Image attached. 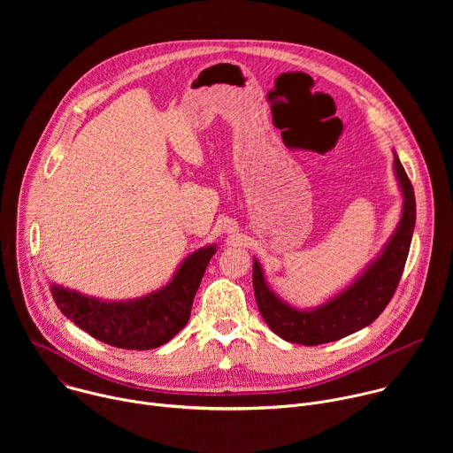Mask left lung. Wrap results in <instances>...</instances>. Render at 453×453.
I'll list each match as a JSON object with an SVG mask.
<instances>
[{
  "instance_id": "8db88e82",
  "label": "left lung",
  "mask_w": 453,
  "mask_h": 453,
  "mask_svg": "<svg viewBox=\"0 0 453 453\" xmlns=\"http://www.w3.org/2000/svg\"><path fill=\"white\" fill-rule=\"evenodd\" d=\"M395 173L398 177L403 210L402 220L376 260L341 294L313 310H299L280 299L265 283L264 271L254 260V296L267 326L281 339L317 346L348 337L365 326L385 310L402 280L416 224L414 188L395 152Z\"/></svg>"
}]
</instances>
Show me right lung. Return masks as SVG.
I'll return each instance as SVG.
<instances>
[{
  "instance_id": "obj_1",
  "label": "right lung",
  "mask_w": 453,
  "mask_h": 453,
  "mask_svg": "<svg viewBox=\"0 0 453 453\" xmlns=\"http://www.w3.org/2000/svg\"><path fill=\"white\" fill-rule=\"evenodd\" d=\"M217 247L191 252L172 281L163 288L131 301H102L51 285L58 310L91 337L121 349H152L177 335L189 319L193 297Z\"/></svg>"
}]
</instances>
